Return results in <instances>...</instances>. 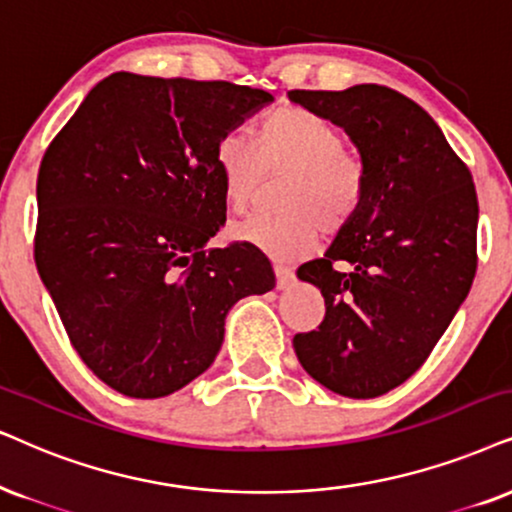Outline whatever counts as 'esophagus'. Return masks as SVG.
Listing matches in <instances>:
<instances>
[{"label":"esophagus","instance_id":"esophagus-1","mask_svg":"<svg viewBox=\"0 0 512 512\" xmlns=\"http://www.w3.org/2000/svg\"><path fill=\"white\" fill-rule=\"evenodd\" d=\"M274 271H276V286H278V288H288L290 283L295 281V271L290 269V267H283V264H276Z\"/></svg>","mask_w":512,"mask_h":512}]
</instances>
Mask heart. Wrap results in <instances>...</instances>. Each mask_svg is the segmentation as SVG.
<instances>
[{"mask_svg": "<svg viewBox=\"0 0 512 512\" xmlns=\"http://www.w3.org/2000/svg\"><path fill=\"white\" fill-rule=\"evenodd\" d=\"M224 198L234 212L255 200L264 172H288L278 217H252L231 226L234 241L255 245L276 260H300L319 243V231L338 234L357 215L366 193V167L345 148L340 129L302 106L271 111L255 141L226 132L215 144Z\"/></svg>", "mask_w": 512, "mask_h": 512, "instance_id": "b5f03b06", "label": "heart"}]
</instances>
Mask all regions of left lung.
<instances>
[{"label": "left lung", "mask_w": 512, "mask_h": 512, "mask_svg": "<svg viewBox=\"0 0 512 512\" xmlns=\"http://www.w3.org/2000/svg\"><path fill=\"white\" fill-rule=\"evenodd\" d=\"M288 99L349 134L364 203L321 260L297 269L326 316L297 333L304 371L352 399L409 380L442 338L477 271V193L468 165L416 101L380 84L293 89Z\"/></svg>", "instance_id": "8db88e82"}]
</instances>
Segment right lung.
<instances>
[{"instance_id":"1","label":"right lung","mask_w":512,"mask_h":512,"mask_svg":"<svg viewBox=\"0 0 512 512\" xmlns=\"http://www.w3.org/2000/svg\"><path fill=\"white\" fill-rule=\"evenodd\" d=\"M269 101L224 80L113 73L44 151L37 271L70 345L115 392L189 385L231 304L276 286L255 245L205 248L226 219L217 139Z\"/></svg>"}]
</instances>
